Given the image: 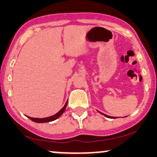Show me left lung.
Segmentation results:
<instances>
[{"label":"left lung","instance_id":"left-lung-1","mask_svg":"<svg viewBox=\"0 0 157 157\" xmlns=\"http://www.w3.org/2000/svg\"><path fill=\"white\" fill-rule=\"evenodd\" d=\"M99 113H101V114H103V115H104L105 117H108V118H111V119H115V118H117V117H110V116H108V115H106V114H103V113H101V112H98Z\"/></svg>","mask_w":157,"mask_h":157}]
</instances>
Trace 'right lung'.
Listing matches in <instances>:
<instances>
[{
    "label": "right lung",
    "mask_w": 157,
    "mask_h": 157,
    "mask_svg": "<svg viewBox=\"0 0 157 157\" xmlns=\"http://www.w3.org/2000/svg\"><path fill=\"white\" fill-rule=\"evenodd\" d=\"M67 102H68V101H67L66 102V104H65L64 107H63V108L61 109L59 111V112H57L56 114H54V115H53V116L48 117H45V118H33V117H28V116H27V117L29 119V120H31L32 121H33V122H37V123H44V122H51V121H53V120H56V119H58L59 117H60L61 115L64 112L65 109H66V107L67 106Z\"/></svg>",
    "instance_id": "right-lung-1"
}]
</instances>
